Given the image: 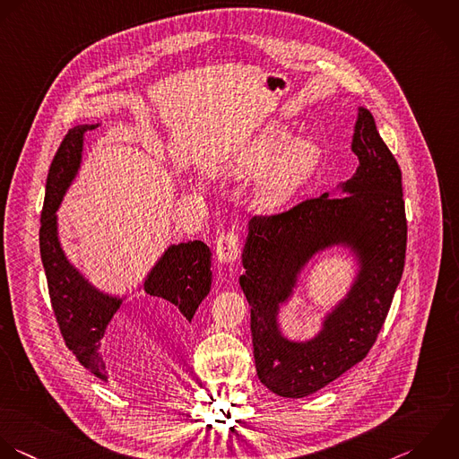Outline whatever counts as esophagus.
I'll return each mask as SVG.
<instances>
[{"label": "esophagus", "instance_id": "obj_1", "mask_svg": "<svg viewBox=\"0 0 459 459\" xmlns=\"http://www.w3.org/2000/svg\"><path fill=\"white\" fill-rule=\"evenodd\" d=\"M239 257V238L236 232H225L216 241V259L223 264H232Z\"/></svg>", "mask_w": 459, "mask_h": 459}]
</instances>
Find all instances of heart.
Segmentation results:
<instances>
[{
    "mask_svg": "<svg viewBox=\"0 0 459 459\" xmlns=\"http://www.w3.org/2000/svg\"><path fill=\"white\" fill-rule=\"evenodd\" d=\"M293 137V128L272 123L252 134L229 164L234 178H257L254 205L264 214L288 209L316 173L324 152L307 137Z\"/></svg>",
    "mask_w": 459,
    "mask_h": 459,
    "instance_id": "1",
    "label": "heart"
}]
</instances>
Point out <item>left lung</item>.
<instances>
[{"label":"left lung","instance_id":"left-lung-1","mask_svg":"<svg viewBox=\"0 0 459 459\" xmlns=\"http://www.w3.org/2000/svg\"><path fill=\"white\" fill-rule=\"evenodd\" d=\"M351 148L359 166L334 191L248 221L239 284L250 306L259 381L279 397L313 395L363 361L403 277L408 239L403 173L367 107H358ZM331 249L350 254L353 279L323 316L319 331L293 341L281 329V307L296 296L305 268Z\"/></svg>","mask_w":459,"mask_h":459}]
</instances>
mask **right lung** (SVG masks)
I'll return each mask as SVG.
<instances>
[{
  "label": "right lung",
  "mask_w": 459,
  "mask_h": 459,
  "mask_svg": "<svg viewBox=\"0 0 459 459\" xmlns=\"http://www.w3.org/2000/svg\"><path fill=\"white\" fill-rule=\"evenodd\" d=\"M100 123L78 125L64 137L46 178V196L40 214L39 247L49 299L67 349L94 377L107 383L100 352L108 322L121 304L137 291L164 300L180 315V324H191L198 306L211 291V250L204 241L169 245L130 293H108L92 284L67 257L58 234L56 211L78 177L83 157L85 132Z\"/></svg>",
  "instance_id": "obj_1"
}]
</instances>
